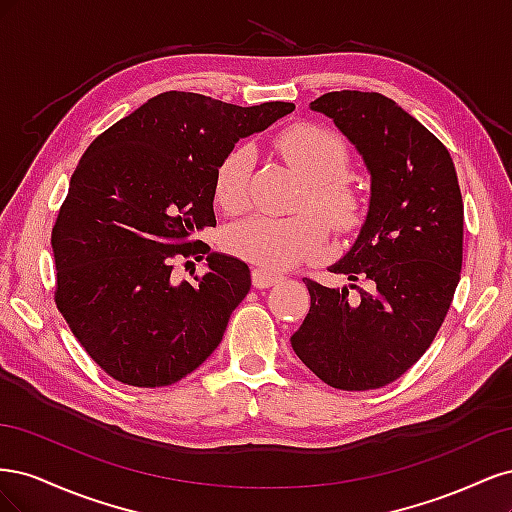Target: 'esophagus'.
Returning <instances> with one entry per match:
<instances>
[{
    "label": "esophagus",
    "mask_w": 512,
    "mask_h": 512,
    "mask_svg": "<svg viewBox=\"0 0 512 512\" xmlns=\"http://www.w3.org/2000/svg\"><path fill=\"white\" fill-rule=\"evenodd\" d=\"M282 280H284V275L275 273L271 269H265V267H254V271H252L254 288H269V286L280 284Z\"/></svg>",
    "instance_id": "1"
}]
</instances>
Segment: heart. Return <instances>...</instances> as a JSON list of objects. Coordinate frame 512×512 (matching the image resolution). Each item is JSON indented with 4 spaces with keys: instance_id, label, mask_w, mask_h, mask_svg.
<instances>
[{
    "instance_id": "1",
    "label": "heart",
    "mask_w": 512,
    "mask_h": 512,
    "mask_svg": "<svg viewBox=\"0 0 512 512\" xmlns=\"http://www.w3.org/2000/svg\"><path fill=\"white\" fill-rule=\"evenodd\" d=\"M277 149L305 179L290 215L252 213L228 226L226 247L245 260L269 269H288L316 254L329 224L348 232L363 218V196L348 179L350 153L335 132L318 123H297L277 138ZM254 153L250 145L232 147L215 168L213 194L224 211L237 213L247 203Z\"/></svg>"
}]
</instances>
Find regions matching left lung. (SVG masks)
I'll return each instance as SVG.
<instances>
[{
	"instance_id": "obj_1",
	"label": "left lung",
	"mask_w": 512,
	"mask_h": 512,
	"mask_svg": "<svg viewBox=\"0 0 512 512\" xmlns=\"http://www.w3.org/2000/svg\"><path fill=\"white\" fill-rule=\"evenodd\" d=\"M309 108L361 153L371 188L359 237L329 267L350 284L305 277L312 305L290 344L333 389H380L421 359L451 307L463 258L457 170L421 121L376 91H331Z\"/></svg>"
}]
</instances>
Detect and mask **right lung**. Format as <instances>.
I'll return each mask as SVG.
<instances>
[{"instance_id": "obj_1", "label": "right lung", "mask_w": 512, "mask_h": 512, "mask_svg": "<svg viewBox=\"0 0 512 512\" xmlns=\"http://www.w3.org/2000/svg\"><path fill=\"white\" fill-rule=\"evenodd\" d=\"M292 111L290 102L237 106L166 91L87 147L51 235L55 303L108 376L168 386L218 348L250 292V267L192 237L215 226L220 160ZM179 255H207L208 273L175 283Z\"/></svg>"}]
</instances>
